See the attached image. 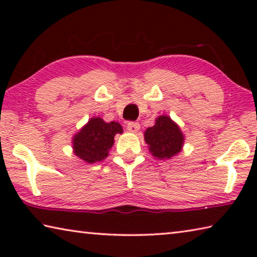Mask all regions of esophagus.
<instances>
[{"instance_id":"esophagus-1","label":"esophagus","mask_w":257,"mask_h":257,"mask_svg":"<svg viewBox=\"0 0 257 257\" xmlns=\"http://www.w3.org/2000/svg\"><path fill=\"white\" fill-rule=\"evenodd\" d=\"M139 128H141V125H139L138 122H129L127 124V129H128V132H130V133L136 134L139 130Z\"/></svg>"}]
</instances>
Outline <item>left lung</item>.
Wrapping results in <instances>:
<instances>
[{"mask_svg":"<svg viewBox=\"0 0 257 257\" xmlns=\"http://www.w3.org/2000/svg\"><path fill=\"white\" fill-rule=\"evenodd\" d=\"M144 139L154 158L169 160L180 153L185 136L181 129L169 115H160L155 124L145 130Z\"/></svg>","mask_w":257,"mask_h":257,"instance_id":"obj_1","label":"left lung"}]
</instances>
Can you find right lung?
<instances>
[{
    "label": "right lung",
    "instance_id": "add662e5",
    "mask_svg": "<svg viewBox=\"0 0 257 257\" xmlns=\"http://www.w3.org/2000/svg\"><path fill=\"white\" fill-rule=\"evenodd\" d=\"M122 133L119 122H105L99 116H93L72 137L73 154L86 163L99 162L107 158L115 135Z\"/></svg>",
    "mask_w": 257,
    "mask_h": 257
}]
</instances>
